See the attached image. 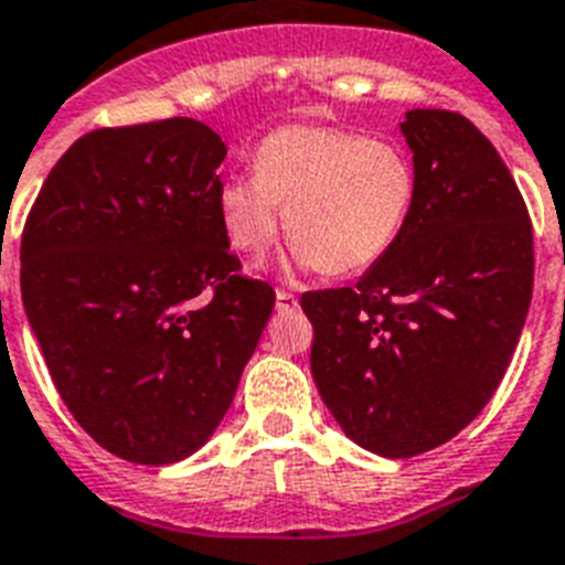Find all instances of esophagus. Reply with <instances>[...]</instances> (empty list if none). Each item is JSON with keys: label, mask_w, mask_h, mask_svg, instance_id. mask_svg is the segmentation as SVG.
Segmentation results:
<instances>
[{"label": "esophagus", "mask_w": 565, "mask_h": 565, "mask_svg": "<svg viewBox=\"0 0 565 565\" xmlns=\"http://www.w3.org/2000/svg\"><path fill=\"white\" fill-rule=\"evenodd\" d=\"M297 306H300V302H297V297H294V294L277 291V311H294Z\"/></svg>", "instance_id": "esophagus-1"}]
</instances>
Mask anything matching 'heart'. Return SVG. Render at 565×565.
I'll return each instance as SVG.
<instances>
[{
  "label": "heart",
  "mask_w": 565,
  "mask_h": 565,
  "mask_svg": "<svg viewBox=\"0 0 565 565\" xmlns=\"http://www.w3.org/2000/svg\"><path fill=\"white\" fill-rule=\"evenodd\" d=\"M416 204L407 149L334 126H282L256 149V172L218 190V216L242 254H263L286 210L294 259L326 274L366 271L404 233Z\"/></svg>",
  "instance_id": "heart-1"
}]
</instances>
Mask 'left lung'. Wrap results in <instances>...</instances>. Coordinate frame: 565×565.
<instances>
[{"label": "left lung", "instance_id": "1", "mask_svg": "<svg viewBox=\"0 0 565 565\" xmlns=\"http://www.w3.org/2000/svg\"><path fill=\"white\" fill-rule=\"evenodd\" d=\"M416 204L352 288L302 294L311 375L349 439L386 459L450 441L497 393L534 288L523 195L465 115L413 109Z\"/></svg>", "mask_w": 565, "mask_h": 565}]
</instances>
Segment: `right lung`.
I'll list each match as a JSON object with an SVG mask.
<instances>
[{
	"instance_id": "add662e5",
	"label": "right lung",
	"mask_w": 565,
	"mask_h": 565,
	"mask_svg": "<svg viewBox=\"0 0 565 565\" xmlns=\"http://www.w3.org/2000/svg\"><path fill=\"white\" fill-rule=\"evenodd\" d=\"M227 147L193 118L95 129L22 231V306L83 430L135 465L188 459L231 407L274 311L218 216Z\"/></svg>"
}]
</instances>
